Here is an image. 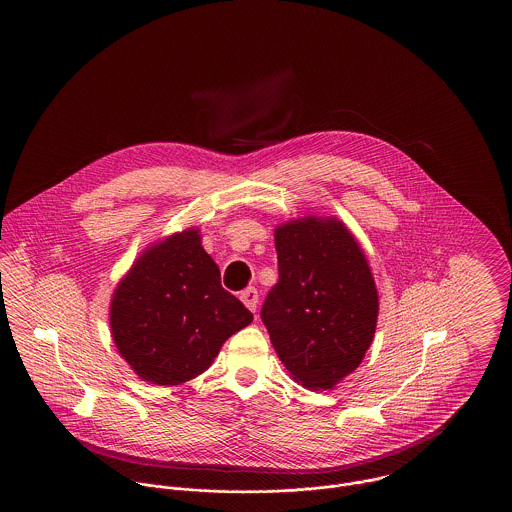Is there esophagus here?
<instances>
[{
    "label": "esophagus",
    "mask_w": 512,
    "mask_h": 512,
    "mask_svg": "<svg viewBox=\"0 0 512 512\" xmlns=\"http://www.w3.org/2000/svg\"><path fill=\"white\" fill-rule=\"evenodd\" d=\"M240 299L244 301L245 307L249 309V311H257V303H259V293L255 288H247L244 292L240 293Z\"/></svg>",
    "instance_id": "34e87169"
}]
</instances>
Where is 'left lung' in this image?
Masks as SVG:
<instances>
[{
	"instance_id": "1",
	"label": "left lung",
	"mask_w": 512,
	"mask_h": 512,
	"mask_svg": "<svg viewBox=\"0 0 512 512\" xmlns=\"http://www.w3.org/2000/svg\"><path fill=\"white\" fill-rule=\"evenodd\" d=\"M278 282L261 309L295 382L332 390L361 365L378 320L365 253L338 219L292 220L274 230Z\"/></svg>"
}]
</instances>
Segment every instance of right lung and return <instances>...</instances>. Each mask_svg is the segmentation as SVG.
<instances>
[{
  "mask_svg": "<svg viewBox=\"0 0 512 512\" xmlns=\"http://www.w3.org/2000/svg\"><path fill=\"white\" fill-rule=\"evenodd\" d=\"M109 320L122 359L142 380L178 386L205 372L253 315L220 286L217 263L190 228L142 253L113 293Z\"/></svg>",
  "mask_w": 512,
  "mask_h": 512,
  "instance_id": "add662e5",
  "label": "right lung"
}]
</instances>
